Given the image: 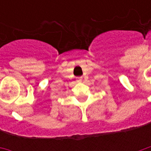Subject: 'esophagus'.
Listing matches in <instances>:
<instances>
[{"mask_svg": "<svg viewBox=\"0 0 151 151\" xmlns=\"http://www.w3.org/2000/svg\"><path fill=\"white\" fill-rule=\"evenodd\" d=\"M82 77H78V78H77V81L78 82H82Z\"/></svg>", "mask_w": 151, "mask_h": 151, "instance_id": "obj_1", "label": "esophagus"}]
</instances>
